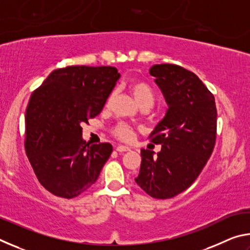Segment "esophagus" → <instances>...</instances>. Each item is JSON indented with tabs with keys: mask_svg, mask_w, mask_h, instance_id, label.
<instances>
[{
	"mask_svg": "<svg viewBox=\"0 0 250 250\" xmlns=\"http://www.w3.org/2000/svg\"><path fill=\"white\" fill-rule=\"evenodd\" d=\"M117 151H118V152L130 151V147H129V146H117Z\"/></svg>",
	"mask_w": 250,
	"mask_h": 250,
	"instance_id": "obj_1",
	"label": "esophagus"
}]
</instances>
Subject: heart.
<instances>
[{"label":"heart","instance_id":"1","mask_svg":"<svg viewBox=\"0 0 250 250\" xmlns=\"http://www.w3.org/2000/svg\"><path fill=\"white\" fill-rule=\"evenodd\" d=\"M129 89L131 95L133 96L134 100L137 101L139 105L141 104H151L154 101V94L153 90L151 89L149 84L140 82V80H132L129 84ZM111 99L110 97L109 100ZM113 134L116 135L118 139H120L122 141H131L134 138V131L130 125L125 124H119L115 129H113Z\"/></svg>","mask_w":250,"mask_h":250}]
</instances>
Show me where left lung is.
<instances>
[{"label": "left lung", "instance_id": "left-lung-1", "mask_svg": "<svg viewBox=\"0 0 250 250\" xmlns=\"http://www.w3.org/2000/svg\"><path fill=\"white\" fill-rule=\"evenodd\" d=\"M150 75L167 104L166 116L150 137L162 145L156 156L141 150L134 181L154 198H171L192 185L208 161L216 141L215 98L192 71L172 64L154 65Z\"/></svg>", "mask_w": 250, "mask_h": 250}]
</instances>
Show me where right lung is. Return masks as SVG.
I'll list each match as a JSON object with an SVG mask.
<instances>
[{"label": "right lung", "mask_w": 250, "mask_h": 250, "mask_svg": "<svg viewBox=\"0 0 250 250\" xmlns=\"http://www.w3.org/2000/svg\"><path fill=\"white\" fill-rule=\"evenodd\" d=\"M120 78L115 67L69 66L50 73L25 112V151L40 183L73 198L95 184L112 152L87 146L82 125L98 116Z\"/></svg>", "instance_id": "obj_1"}]
</instances>
